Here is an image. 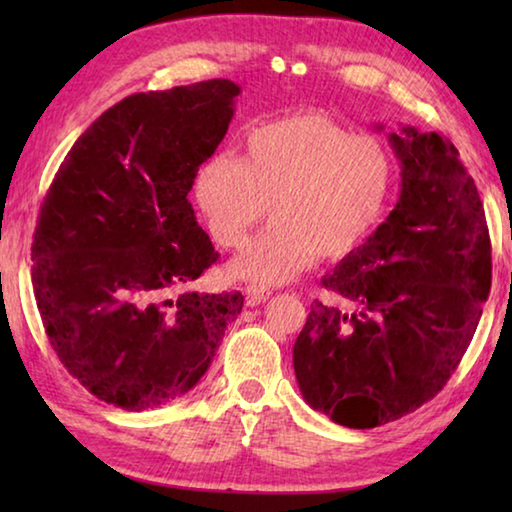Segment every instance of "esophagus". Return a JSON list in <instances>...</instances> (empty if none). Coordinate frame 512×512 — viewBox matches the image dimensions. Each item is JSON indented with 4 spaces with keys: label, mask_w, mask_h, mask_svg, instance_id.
I'll list each match as a JSON object with an SVG mask.
<instances>
[{
    "label": "esophagus",
    "mask_w": 512,
    "mask_h": 512,
    "mask_svg": "<svg viewBox=\"0 0 512 512\" xmlns=\"http://www.w3.org/2000/svg\"><path fill=\"white\" fill-rule=\"evenodd\" d=\"M271 289L268 287H257V284H250V287H246V302L250 307L255 305H262V302H266L268 298H271Z\"/></svg>",
    "instance_id": "1"
}]
</instances>
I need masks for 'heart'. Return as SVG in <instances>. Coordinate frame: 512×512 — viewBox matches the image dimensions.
<instances>
[{
    "instance_id": "obj_1",
    "label": "heart",
    "mask_w": 512,
    "mask_h": 512,
    "mask_svg": "<svg viewBox=\"0 0 512 512\" xmlns=\"http://www.w3.org/2000/svg\"><path fill=\"white\" fill-rule=\"evenodd\" d=\"M393 187V160L372 135H352L323 115L277 119L250 131L244 160L216 153L196 173V203L212 239L244 246L232 271L253 282H287L316 255L339 259L379 223Z\"/></svg>"
}]
</instances>
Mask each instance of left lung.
Masks as SVG:
<instances>
[{"mask_svg": "<svg viewBox=\"0 0 512 512\" xmlns=\"http://www.w3.org/2000/svg\"><path fill=\"white\" fill-rule=\"evenodd\" d=\"M400 201L323 287L293 345L305 402L336 424L372 429L443 391L470 345L492 282L483 203L456 146L402 126Z\"/></svg>", "mask_w": 512, "mask_h": 512, "instance_id": "8db88e82", "label": "left lung"}]
</instances>
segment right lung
<instances>
[{"label": "right lung", "mask_w": 512, "mask_h": 512, "mask_svg": "<svg viewBox=\"0 0 512 512\" xmlns=\"http://www.w3.org/2000/svg\"><path fill=\"white\" fill-rule=\"evenodd\" d=\"M239 92L212 79L115 103L42 201L31 246L42 325L103 402L146 411L192 391L241 314L239 291L192 289L219 253L187 201Z\"/></svg>", "instance_id": "add662e5"}]
</instances>
